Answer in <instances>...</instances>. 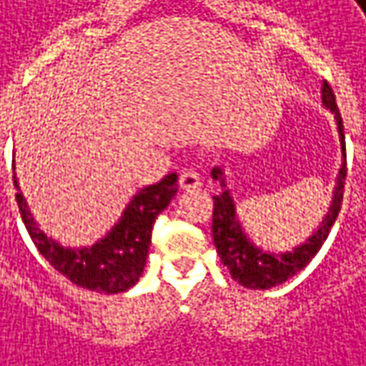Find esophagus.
<instances>
[{
	"instance_id": "34e87169",
	"label": "esophagus",
	"mask_w": 366,
	"mask_h": 366,
	"mask_svg": "<svg viewBox=\"0 0 366 366\" xmlns=\"http://www.w3.org/2000/svg\"><path fill=\"white\" fill-rule=\"evenodd\" d=\"M180 186H182L184 190H197L200 186L199 172H194V169H184L182 174H180Z\"/></svg>"
}]
</instances>
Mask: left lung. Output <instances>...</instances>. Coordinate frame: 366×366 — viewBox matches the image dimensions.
<instances>
[{
    "label": "left lung",
    "mask_w": 366,
    "mask_h": 366,
    "mask_svg": "<svg viewBox=\"0 0 366 366\" xmlns=\"http://www.w3.org/2000/svg\"><path fill=\"white\" fill-rule=\"evenodd\" d=\"M322 104L334 114V120H336V129H338V137H340L342 166L336 176V186L332 192L334 197L327 207V213L324 214L317 229L313 231L303 244L295 246L293 252L274 254V252H266L260 246H256L247 237L246 229L237 217L231 190L223 178V169L219 166L211 169L213 180H219L221 188H223L221 194L213 197L214 247H217V254L221 256V262L229 268L231 277L247 289H272V287L282 285L285 280L295 277L299 270H303L311 262V258L320 252V247L324 246V242L330 235V229L340 213L342 192H344V180H346V143H344V124H342L340 110L336 106L334 92L327 86V81H324V86H322Z\"/></svg>",
    "instance_id": "obj_1"
}]
</instances>
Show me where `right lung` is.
Wrapping results in <instances>:
<instances>
[{"label":"right lung","mask_w":366,"mask_h":366,"mask_svg":"<svg viewBox=\"0 0 366 366\" xmlns=\"http://www.w3.org/2000/svg\"><path fill=\"white\" fill-rule=\"evenodd\" d=\"M14 186L18 190L16 200L26 229L46 262L77 287L114 295L131 289L141 277L152 244L153 221L176 197L178 176L167 174L162 182L141 188L127 204L114 227L96 244L84 247H65L49 237L30 213L16 174Z\"/></svg>","instance_id":"right-lung-1"}]
</instances>
